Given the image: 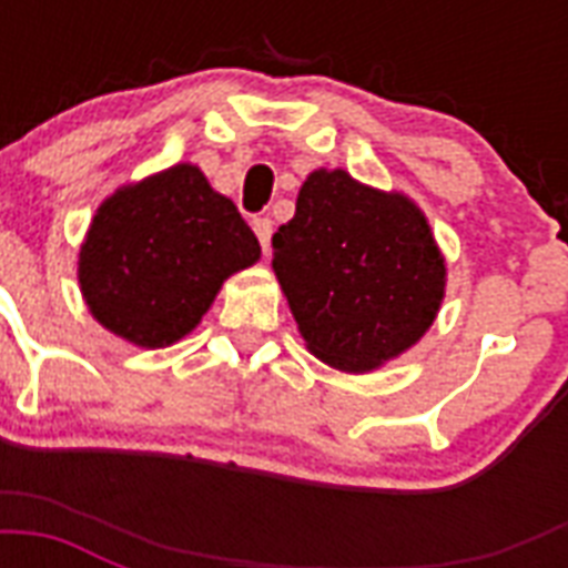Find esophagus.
<instances>
[{"instance_id": "obj_1", "label": "esophagus", "mask_w": 568, "mask_h": 568, "mask_svg": "<svg viewBox=\"0 0 568 568\" xmlns=\"http://www.w3.org/2000/svg\"><path fill=\"white\" fill-rule=\"evenodd\" d=\"M253 232H256L258 244H262V250H271V235H274V223H271V217H256L253 221Z\"/></svg>"}]
</instances>
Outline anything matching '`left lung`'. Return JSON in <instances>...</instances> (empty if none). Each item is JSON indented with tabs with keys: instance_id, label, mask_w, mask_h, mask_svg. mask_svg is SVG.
<instances>
[{
	"instance_id": "obj_1",
	"label": "left lung",
	"mask_w": 568,
	"mask_h": 568,
	"mask_svg": "<svg viewBox=\"0 0 568 568\" xmlns=\"http://www.w3.org/2000/svg\"><path fill=\"white\" fill-rule=\"evenodd\" d=\"M274 274L306 351L347 374L406 354L433 327L448 267L424 212L336 168L306 176L274 232Z\"/></svg>"
}]
</instances>
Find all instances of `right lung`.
Segmentation results:
<instances>
[{"label": "right lung", "instance_id": "1", "mask_svg": "<svg viewBox=\"0 0 568 568\" xmlns=\"http://www.w3.org/2000/svg\"><path fill=\"white\" fill-rule=\"evenodd\" d=\"M258 256L235 203L182 162L102 200L79 247V288L109 333L155 351L189 336L223 280Z\"/></svg>", "mask_w": 568, "mask_h": 568}]
</instances>
